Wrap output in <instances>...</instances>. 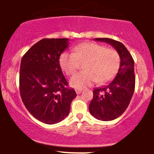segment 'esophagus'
I'll return each mask as SVG.
<instances>
[{
	"label": "esophagus",
	"instance_id": "obj_1",
	"mask_svg": "<svg viewBox=\"0 0 154 154\" xmlns=\"http://www.w3.org/2000/svg\"><path fill=\"white\" fill-rule=\"evenodd\" d=\"M82 91H83V89H82V88H76V89H75L76 93H77V94H80V93L82 92Z\"/></svg>",
	"mask_w": 154,
	"mask_h": 154
}]
</instances>
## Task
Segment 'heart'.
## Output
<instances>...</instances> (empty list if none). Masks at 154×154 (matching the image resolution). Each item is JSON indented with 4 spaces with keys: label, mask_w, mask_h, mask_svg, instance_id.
Segmentation results:
<instances>
[{
    "label": "heart",
    "mask_w": 154,
    "mask_h": 154,
    "mask_svg": "<svg viewBox=\"0 0 154 154\" xmlns=\"http://www.w3.org/2000/svg\"><path fill=\"white\" fill-rule=\"evenodd\" d=\"M74 53L64 51L60 57V66L68 75H72L80 68V63L86 62L84 70L70 80L76 88H85L98 82L104 83L116 76L120 66V56L112 48H106L94 42H85L75 46Z\"/></svg>",
    "instance_id": "1"
}]
</instances>
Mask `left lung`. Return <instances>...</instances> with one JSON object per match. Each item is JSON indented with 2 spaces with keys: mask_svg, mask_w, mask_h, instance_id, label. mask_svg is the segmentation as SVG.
Segmentation results:
<instances>
[{
  "mask_svg": "<svg viewBox=\"0 0 154 154\" xmlns=\"http://www.w3.org/2000/svg\"><path fill=\"white\" fill-rule=\"evenodd\" d=\"M95 41L112 46L120 56V67L114 80L103 87L94 88L88 109L92 116L108 122L122 116L128 106L135 90L134 60L120 42L109 38H96Z\"/></svg>",
  "mask_w": 154,
  "mask_h": 154,
  "instance_id": "1",
  "label": "left lung"
}]
</instances>
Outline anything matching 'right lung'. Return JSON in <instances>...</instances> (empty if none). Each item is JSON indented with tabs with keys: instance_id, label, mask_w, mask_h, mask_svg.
<instances>
[{
	"instance_id": "right-lung-1",
	"label": "right lung",
	"mask_w": 154,
	"mask_h": 154,
	"mask_svg": "<svg viewBox=\"0 0 154 154\" xmlns=\"http://www.w3.org/2000/svg\"><path fill=\"white\" fill-rule=\"evenodd\" d=\"M68 38H43L23 56L19 74L20 94L27 109L43 123L54 125L67 117L77 96L60 66Z\"/></svg>"
}]
</instances>
